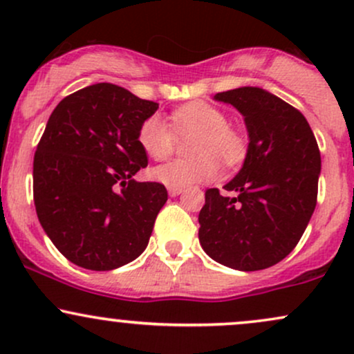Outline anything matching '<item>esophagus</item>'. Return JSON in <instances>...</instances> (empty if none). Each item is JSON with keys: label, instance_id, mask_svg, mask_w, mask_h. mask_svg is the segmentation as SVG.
I'll list each match as a JSON object with an SVG mask.
<instances>
[{"label": "esophagus", "instance_id": "34e87169", "mask_svg": "<svg viewBox=\"0 0 354 354\" xmlns=\"http://www.w3.org/2000/svg\"><path fill=\"white\" fill-rule=\"evenodd\" d=\"M168 193H169V196H180V194L183 193V189L181 188H169L168 189Z\"/></svg>", "mask_w": 354, "mask_h": 354}]
</instances>
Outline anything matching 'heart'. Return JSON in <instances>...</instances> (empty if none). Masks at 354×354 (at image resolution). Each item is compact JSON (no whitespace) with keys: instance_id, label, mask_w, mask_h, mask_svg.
<instances>
[{"instance_id":"1","label":"heart","mask_w":354,"mask_h":354,"mask_svg":"<svg viewBox=\"0 0 354 354\" xmlns=\"http://www.w3.org/2000/svg\"><path fill=\"white\" fill-rule=\"evenodd\" d=\"M173 123L180 135L196 133L189 146L194 154L188 160H173L151 169V178L168 188H188L218 180L221 160L234 166L245 158V140L230 128L228 118L218 108L205 101H194L173 113ZM138 143L153 160H165L173 151L174 131L168 120L160 113L149 115L138 129Z\"/></svg>"}]
</instances>
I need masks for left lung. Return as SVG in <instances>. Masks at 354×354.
I'll return each instance as SVG.
<instances>
[{"label":"left lung","mask_w":354,"mask_h":354,"mask_svg":"<svg viewBox=\"0 0 354 354\" xmlns=\"http://www.w3.org/2000/svg\"><path fill=\"white\" fill-rule=\"evenodd\" d=\"M245 118L248 149L236 176L206 189L200 211L205 253L239 271L279 263L301 239L318 196L321 154L310 124L286 101L256 86L214 95Z\"/></svg>","instance_id":"1"}]
</instances>
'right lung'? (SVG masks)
<instances>
[{"mask_svg":"<svg viewBox=\"0 0 354 354\" xmlns=\"http://www.w3.org/2000/svg\"><path fill=\"white\" fill-rule=\"evenodd\" d=\"M158 103L111 83H96L53 109L33 163L36 214L64 258L111 271L148 246L168 200L161 183H138L148 166L138 129Z\"/></svg>","mask_w":354,"mask_h":354,"instance_id":"right-lung-1","label":"right lung"}]
</instances>
